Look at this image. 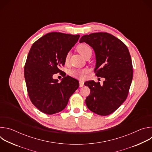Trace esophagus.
Returning <instances> with one entry per match:
<instances>
[{
  "label": "esophagus",
  "mask_w": 152,
  "mask_h": 152,
  "mask_svg": "<svg viewBox=\"0 0 152 152\" xmlns=\"http://www.w3.org/2000/svg\"><path fill=\"white\" fill-rule=\"evenodd\" d=\"M84 85V82L83 80H79V86L80 87H82Z\"/></svg>",
  "instance_id": "34e87169"
}]
</instances>
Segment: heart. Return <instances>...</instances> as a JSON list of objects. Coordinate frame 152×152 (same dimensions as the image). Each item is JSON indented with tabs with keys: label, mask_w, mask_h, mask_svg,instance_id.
Masks as SVG:
<instances>
[{
	"label": "heart",
	"mask_w": 152,
	"mask_h": 152,
	"mask_svg": "<svg viewBox=\"0 0 152 152\" xmlns=\"http://www.w3.org/2000/svg\"><path fill=\"white\" fill-rule=\"evenodd\" d=\"M77 50L78 51V52L83 56H84L86 53H87L89 51L91 50V49L90 48V46H88V45H85V44H82V45H79L77 46ZM70 58V53H68L66 57H65V61L66 62L69 61ZM88 70L87 69H75V70H73L71 71L70 74L72 76L76 77H83L85 75V74L86 73H87Z\"/></svg>",
	"instance_id": "1"
}]
</instances>
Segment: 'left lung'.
Segmentation results:
<instances>
[{"label": "left lung", "mask_w": 152, "mask_h": 152, "mask_svg": "<svg viewBox=\"0 0 152 152\" xmlns=\"http://www.w3.org/2000/svg\"><path fill=\"white\" fill-rule=\"evenodd\" d=\"M94 50L97 77L105 79L103 85L88 80L84 85L90 89L85 103L88 109L100 115H108L126 100L131 86L133 69L127 46L118 38L106 32L93 33L81 37Z\"/></svg>", "instance_id": "8db88e82"}]
</instances>
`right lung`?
I'll list each match as a JSON object with an SVG mask.
<instances>
[{
	"label": "right lung",
	"mask_w": 152,
	"mask_h": 152,
	"mask_svg": "<svg viewBox=\"0 0 152 152\" xmlns=\"http://www.w3.org/2000/svg\"><path fill=\"white\" fill-rule=\"evenodd\" d=\"M79 35L50 32L32 45L25 66L28 93L34 105L42 113L54 114L66 107L70 96L79 86L69 76L58 82L53 75L62 72L65 57L77 42Z\"/></svg>",
	"instance_id": "obj_1"
}]
</instances>
